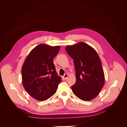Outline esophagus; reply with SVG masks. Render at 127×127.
Masks as SVG:
<instances>
[{
    "mask_svg": "<svg viewBox=\"0 0 127 127\" xmlns=\"http://www.w3.org/2000/svg\"><path fill=\"white\" fill-rule=\"evenodd\" d=\"M68 74H65L64 76H63V78L64 80H66L68 78Z\"/></svg>",
    "mask_w": 127,
    "mask_h": 127,
    "instance_id": "34e87169",
    "label": "esophagus"
}]
</instances>
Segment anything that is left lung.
I'll return each mask as SVG.
<instances>
[{
	"label": "left lung",
	"instance_id": "1",
	"mask_svg": "<svg viewBox=\"0 0 127 127\" xmlns=\"http://www.w3.org/2000/svg\"><path fill=\"white\" fill-rule=\"evenodd\" d=\"M74 59L76 82L71 87L74 94L82 100L91 101L101 92L105 82L102 63L97 52L84 42L65 48Z\"/></svg>",
	"mask_w": 127,
	"mask_h": 127
}]
</instances>
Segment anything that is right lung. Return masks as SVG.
I'll list each match as a JSON object with an SVG mask.
<instances>
[{
	"mask_svg": "<svg viewBox=\"0 0 127 127\" xmlns=\"http://www.w3.org/2000/svg\"><path fill=\"white\" fill-rule=\"evenodd\" d=\"M60 49V46L40 44L30 52L23 64V85L37 101H44L51 97L61 82L53 62Z\"/></svg>",
	"mask_w": 127,
	"mask_h": 127,
	"instance_id": "add662e5",
	"label": "right lung"
}]
</instances>
